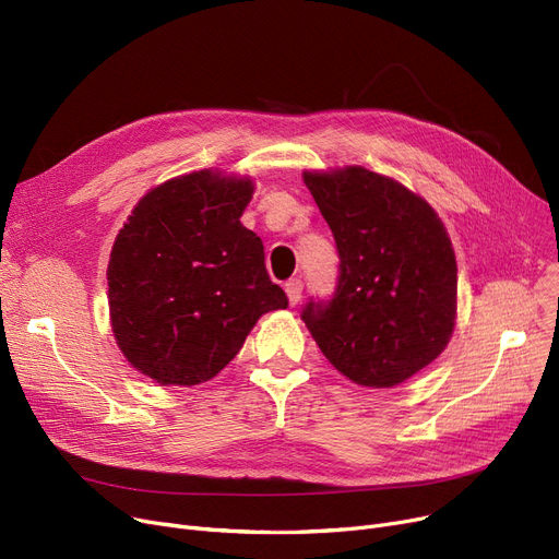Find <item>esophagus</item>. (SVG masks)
Masks as SVG:
<instances>
[{
  "label": "esophagus",
  "mask_w": 559,
  "mask_h": 559,
  "mask_svg": "<svg viewBox=\"0 0 559 559\" xmlns=\"http://www.w3.org/2000/svg\"><path fill=\"white\" fill-rule=\"evenodd\" d=\"M285 292H287V299L289 306H297L301 301V292H304V283L301 278H292L285 283Z\"/></svg>",
  "instance_id": "34e87169"
}]
</instances>
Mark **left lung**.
I'll list each match as a JSON object with an SVG mask.
<instances>
[{
	"instance_id": "1",
	"label": "left lung",
	"mask_w": 559,
	"mask_h": 559,
	"mask_svg": "<svg viewBox=\"0 0 559 559\" xmlns=\"http://www.w3.org/2000/svg\"><path fill=\"white\" fill-rule=\"evenodd\" d=\"M340 253L329 301L301 319L321 354L362 388H394L447 348L457 310V264L430 205L365 167L304 171Z\"/></svg>"
}]
</instances>
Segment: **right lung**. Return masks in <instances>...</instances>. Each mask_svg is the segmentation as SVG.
I'll return each mask as SVG.
<instances>
[{
	"instance_id": "right-lung-1",
	"label": "right lung",
	"mask_w": 559,
	"mask_h": 559,
	"mask_svg": "<svg viewBox=\"0 0 559 559\" xmlns=\"http://www.w3.org/2000/svg\"><path fill=\"white\" fill-rule=\"evenodd\" d=\"M251 194V179L183 174L146 192L117 233L110 326L124 358L160 385L211 380L264 312L287 308L262 240L240 222Z\"/></svg>"
}]
</instances>
